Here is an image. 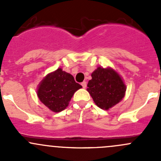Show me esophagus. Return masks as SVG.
I'll return each instance as SVG.
<instances>
[{"label":"esophagus","instance_id":"esophagus-1","mask_svg":"<svg viewBox=\"0 0 161 161\" xmlns=\"http://www.w3.org/2000/svg\"><path fill=\"white\" fill-rule=\"evenodd\" d=\"M81 85H82V88H83V89L86 88V82H82V83H81Z\"/></svg>","mask_w":161,"mask_h":161}]
</instances>
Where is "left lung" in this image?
I'll return each mask as SVG.
<instances>
[{
	"label": "left lung",
	"instance_id": "8db88e82",
	"mask_svg": "<svg viewBox=\"0 0 161 161\" xmlns=\"http://www.w3.org/2000/svg\"><path fill=\"white\" fill-rule=\"evenodd\" d=\"M87 91L97 107L109 110L122 100L126 86L121 76L111 67H98L91 74Z\"/></svg>",
	"mask_w": 161,
	"mask_h": 161
}]
</instances>
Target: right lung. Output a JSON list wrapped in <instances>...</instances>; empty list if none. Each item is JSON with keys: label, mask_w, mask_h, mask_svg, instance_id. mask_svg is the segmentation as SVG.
Masks as SVG:
<instances>
[{"label": "right lung", "mask_w": 161, "mask_h": 161, "mask_svg": "<svg viewBox=\"0 0 161 161\" xmlns=\"http://www.w3.org/2000/svg\"><path fill=\"white\" fill-rule=\"evenodd\" d=\"M82 86L75 82L74 77L59 68L48 73L37 87V97L53 112H61L69 104L71 97Z\"/></svg>", "instance_id": "add662e5"}]
</instances>
